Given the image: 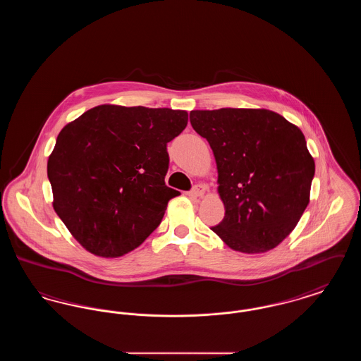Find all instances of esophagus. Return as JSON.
I'll return each mask as SVG.
<instances>
[{"instance_id":"1","label":"esophagus","mask_w":361,"mask_h":361,"mask_svg":"<svg viewBox=\"0 0 361 361\" xmlns=\"http://www.w3.org/2000/svg\"><path fill=\"white\" fill-rule=\"evenodd\" d=\"M204 190H206V188L203 185H200V184L195 185L190 190V196L192 197H202L204 195Z\"/></svg>"}]
</instances>
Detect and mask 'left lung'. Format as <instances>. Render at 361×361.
<instances>
[{
	"instance_id": "left-lung-1",
	"label": "left lung",
	"mask_w": 361,
	"mask_h": 361,
	"mask_svg": "<svg viewBox=\"0 0 361 361\" xmlns=\"http://www.w3.org/2000/svg\"><path fill=\"white\" fill-rule=\"evenodd\" d=\"M218 168L224 218L211 230L242 253H264L290 235L310 202L315 164L303 133L268 109L190 111Z\"/></svg>"
}]
</instances>
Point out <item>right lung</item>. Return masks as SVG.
Returning <instances> with one entry per match:
<instances>
[{
    "label": "right lung",
    "instance_id": "add662e5",
    "mask_svg": "<svg viewBox=\"0 0 361 361\" xmlns=\"http://www.w3.org/2000/svg\"><path fill=\"white\" fill-rule=\"evenodd\" d=\"M185 111L99 105L62 128L47 162L54 209L86 250L121 257L159 226L180 192L165 184L168 143Z\"/></svg>",
    "mask_w": 361,
    "mask_h": 361
}]
</instances>
